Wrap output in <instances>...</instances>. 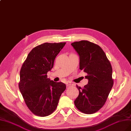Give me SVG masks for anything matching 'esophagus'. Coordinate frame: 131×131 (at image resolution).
<instances>
[{
  "label": "esophagus",
  "instance_id": "34e87169",
  "mask_svg": "<svg viewBox=\"0 0 131 131\" xmlns=\"http://www.w3.org/2000/svg\"><path fill=\"white\" fill-rule=\"evenodd\" d=\"M66 86H67V88H69L70 86H71V84H70V83L67 84Z\"/></svg>",
  "mask_w": 131,
  "mask_h": 131
}]
</instances>
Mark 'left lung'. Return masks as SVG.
Here are the masks:
<instances>
[{
    "mask_svg": "<svg viewBox=\"0 0 131 131\" xmlns=\"http://www.w3.org/2000/svg\"><path fill=\"white\" fill-rule=\"evenodd\" d=\"M80 57V69L87 74L84 87L76 85L79 94L74 101L77 108L93 114L103 106L113 85L112 68L105 52L98 45L88 40L72 43Z\"/></svg>",
    "mask_w": 131,
    "mask_h": 131,
    "instance_id": "obj_1",
    "label": "left lung"
}]
</instances>
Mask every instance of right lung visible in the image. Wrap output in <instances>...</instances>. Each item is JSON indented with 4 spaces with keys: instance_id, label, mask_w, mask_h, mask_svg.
Returning a JSON list of instances; mask_svg holds the SVG:
<instances>
[{
    "instance_id": "add662e5",
    "label": "right lung",
    "mask_w": 131,
    "mask_h": 131,
    "mask_svg": "<svg viewBox=\"0 0 131 131\" xmlns=\"http://www.w3.org/2000/svg\"><path fill=\"white\" fill-rule=\"evenodd\" d=\"M66 43H45L36 47L22 65L19 88L26 106L35 115L46 116L52 113L66 89L64 83L47 78Z\"/></svg>"
}]
</instances>
